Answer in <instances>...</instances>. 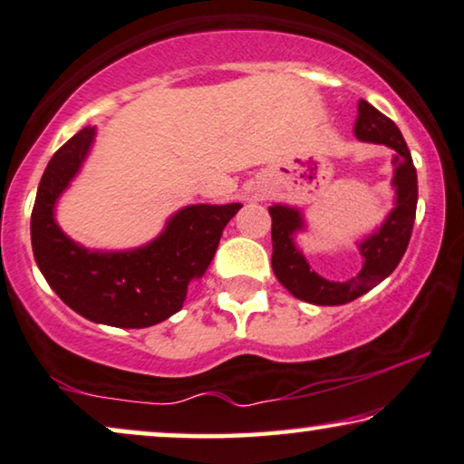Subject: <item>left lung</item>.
<instances>
[{
    "instance_id": "left-lung-1",
    "label": "left lung",
    "mask_w": 464,
    "mask_h": 464,
    "mask_svg": "<svg viewBox=\"0 0 464 464\" xmlns=\"http://www.w3.org/2000/svg\"><path fill=\"white\" fill-rule=\"evenodd\" d=\"M354 133L358 140L384 144L397 152L392 159V184L397 188V206L380 231L361 244V255L365 258L361 274L348 282H329L320 277L316 271L310 269L304 255L293 244V233L304 228L301 214L286 206L269 208L271 242H274L271 267H274V274L282 282V286L290 290L296 299L314 305L350 304L361 295L369 293L373 286H378L382 280H386L403 258L411 237L413 220H416L418 176L411 152L399 127L380 110H375L372 103L361 99Z\"/></svg>"
}]
</instances>
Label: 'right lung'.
Instances as JSON below:
<instances>
[{
	"label": "right lung",
	"instance_id": "add662e5",
	"mask_svg": "<svg viewBox=\"0 0 464 464\" xmlns=\"http://www.w3.org/2000/svg\"><path fill=\"white\" fill-rule=\"evenodd\" d=\"M95 129L84 127L48 160L34 212L35 263L63 304L80 316L122 329H144L174 316L188 282L206 274L222 228L242 203L188 206L168 222L152 244L131 252H89L57 227L53 208L80 169Z\"/></svg>",
	"mask_w": 464,
	"mask_h": 464
}]
</instances>
